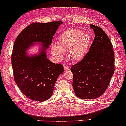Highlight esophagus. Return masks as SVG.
<instances>
[{
	"label": "esophagus",
	"instance_id": "esophagus-1",
	"mask_svg": "<svg viewBox=\"0 0 126 126\" xmlns=\"http://www.w3.org/2000/svg\"><path fill=\"white\" fill-rule=\"evenodd\" d=\"M69 69V67L68 66H67V65H65L64 66V70H68Z\"/></svg>",
	"mask_w": 126,
	"mask_h": 126
}]
</instances>
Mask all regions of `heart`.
Segmentation results:
<instances>
[{
    "label": "heart",
    "instance_id": "1",
    "mask_svg": "<svg viewBox=\"0 0 126 126\" xmlns=\"http://www.w3.org/2000/svg\"><path fill=\"white\" fill-rule=\"evenodd\" d=\"M91 41L89 33L77 28L69 29L59 36L57 45H52V53L57 59L61 60L64 57V52L69 51L70 59L79 61L87 54Z\"/></svg>",
    "mask_w": 126,
    "mask_h": 126
}]
</instances>
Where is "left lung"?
Returning a JSON list of instances; mask_svg holds the SVG:
<instances>
[{"instance_id": "8db88e82", "label": "left lung", "mask_w": 126, "mask_h": 126, "mask_svg": "<svg viewBox=\"0 0 126 126\" xmlns=\"http://www.w3.org/2000/svg\"><path fill=\"white\" fill-rule=\"evenodd\" d=\"M94 39L89 51L80 62L73 65V87L75 94L83 99L102 96L114 72L113 46L108 36L100 27L90 24Z\"/></svg>"}]
</instances>
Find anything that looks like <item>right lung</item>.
<instances>
[{
	"mask_svg": "<svg viewBox=\"0 0 126 126\" xmlns=\"http://www.w3.org/2000/svg\"><path fill=\"white\" fill-rule=\"evenodd\" d=\"M63 22L33 23L27 27L15 39L12 54V65L15 83L22 94L37 102H44L52 95L55 83L63 72L61 64L47 59L46 50ZM35 42L43 43L38 54L28 56L26 51Z\"/></svg>",
	"mask_w": 126,
	"mask_h": 126,
	"instance_id": "1",
	"label": "right lung"
}]
</instances>
